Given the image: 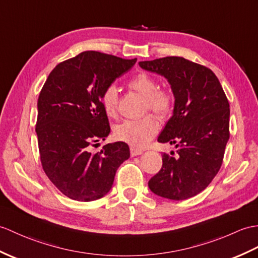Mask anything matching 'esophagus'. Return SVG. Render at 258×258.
I'll use <instances>...</instances> for the list:
<instances>
[{
    "label": "esophagus",
    "instance_id": "1",
    "mask_svg": "<svg viewBox=\"0 0 258 258\" xmlns=\"http://www.w3.org/2000/svg\"><path fill=\"white\" fill-rule=\"evenodd\" d=\"M142 154H143V151H141V149L131 147V156H132V157L139 156V155H142Z\"/></svg>",
    "mask_w": 258,
    "mask_h": 258
}]
</instances>
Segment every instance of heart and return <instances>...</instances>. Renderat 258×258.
Masks as SVG:
<instances>
[{"instance_id": "b5f03b06", "label": "heart", "mask_w": 258, "mask_h": 258, "mask_svg": "<svg viewBox=\"0 0 258 258\" xmlns=\"http://www.w3.org/2000/svg\"><path fill=\"white\" fill-rule=\"evenodd\" d=\"M128 87L145 98V109L152 111L158 117H166L173 105V95L168 90L158 89V83L147 74H140L128 82ZM118 90L115 85H109L101 94V104L105 114L110 117L116 115ZM159 128L156 118L146 115L139 119H125L115 125L114 136L119 142L132 147L143 148L157 134Z\"/></svg>"}]
</instances>
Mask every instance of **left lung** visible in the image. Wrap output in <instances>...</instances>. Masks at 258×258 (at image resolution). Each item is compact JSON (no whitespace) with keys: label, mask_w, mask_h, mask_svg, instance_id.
<instances>
[{"label":"left lung","mask_w":258,"mask_h":258,"mask_svg":"<svg viewBox=\"0 0 258 258\" xmlns=\"http://www.w3.org/2000/svg\"><path fill=\"white\" fill-rule=\"evenodd\" d=\"M139 64L165 77L175 97L172 116L157 141L175 144L177 155H163L161 169L148 187L167 199H188L205 190L222 165L230 139L229 101L217 76L205 66L175 56Z\"/></svg>","instance_id":"left-lung-1"}]
</instances>
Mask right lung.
<instances>
[{"mask_svg": "<svg viewBox=\"0 0 258 258\" xmlns=\"http://www.w3.org/2000/svg\"><path fill=\"white\" fill-rule=\"evenodd\" d=\"M136 60L83 51L58 63L41 89L36 123L41 166L70 199L88 202L105 196L119 165L130 157L123 142L106 144L95 154L90 146L104 141L111 131L102 92Z\"/></svg>", "mask_w": 258, "mask_h": 258, "instance_id": "add662e5", "label": "right lung"}]
</instances>
